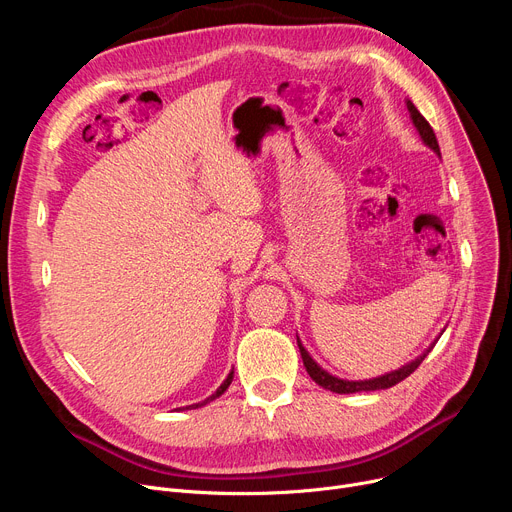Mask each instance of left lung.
<instances>
[{"label":"left lung","instance_id":"left-lung-1","mask_svg":"<svg viewBox=\"0 0 512 512\" xmlns=\"http://www.w3.org/2000/svg\"><path fill=\"white\" fill-rule=\"evenodd\" d=\"M407 107H409L411 120H413L415 128L419 130V137L423 139V143H425L429 149H434V151L440 155V145H438V139H436V134H434L432 126H429V122L419 114V110H417V107H415L411 101H407ZM297 344H299V351H301V357H303V365H305L307 373L311 375V380H313L315 384H319L321 388L332 390V392H336V394H353V392H371V390L392 388V386H396L398 382L409 378V375H411V373L423 363V359L429 355V351H432V348H429V351H425L421 357H417V359L411 361L409 365H402V367L396 369V371H390V373H386V375H380V378L363 380V382H348V380L334 378V375H330L328 371L321 369V367L309 357V353L305 351V346L301 344L299 336H297Z\"/></svg>","mask_w":512,"mask_h":512}]
</instances>
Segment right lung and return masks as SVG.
<instances>
[{"label": "right lung", "instance_id": "obj_1", "mask_svg": "<svg viewBox=\"0 0 512 512\" xmlns=\"http://www.w3.org/2000/svg\"><path fill=\"white\" fill-rule=\"evenodd\" d=\"M232 378H234V371H230L228 373V378L224 380V384L218 388V390H215V394H211L209 398H205L203 402H197V405H191V407H186V409H199V407H203V405H207V402L209 400H215V398H218V396H222L226 390H228V386H230V382H232Z\"/></svg>", "mask_w": 512, "mask_h": 512}]
</instances>
